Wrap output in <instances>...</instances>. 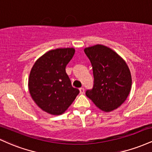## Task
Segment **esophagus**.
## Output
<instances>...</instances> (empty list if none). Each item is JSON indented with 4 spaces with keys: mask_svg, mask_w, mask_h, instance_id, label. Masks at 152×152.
Segmentation results:
<instances>
[{
    "mask_svg": "<svg viewBox=\"0 0 152 152\" xmlns=\"http://www.w3.org/2000/svg\"><path fill=\"white\" fill-rule=\"evenodd\" d=\"M79 91H80V94H84V88H79Z\"/></svg>",
    "mask_w": 152,
    "mask_h": 152,
    "instance_id": "34e87169",
    "label": "esophagus"
}]
</instances>
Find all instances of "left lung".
Instances as JSON below:
<instances>
[{
	"label": "left lung",
	"instance_id": "1",
	"mask_svg": "<svg viewBox=\"0 0 152 152\" xmlns=\"http://www.w3.org/2000/svg\"><path fill=\"white\" fill-rule=\"evenodd\" d=\"M93 68L94 87L86 95L99 109L109 112L126 101L132 88V75L126 61L114 50L97 44L84 48Z\"/></svg>",
	"mask_w": 152,
	"mask_h": 152
}]
</instances>
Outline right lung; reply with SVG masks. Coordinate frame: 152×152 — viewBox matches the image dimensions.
I'll return each mask as SVG.
<instances>
[{"mask_svg":"<svg viewBox=\"0 0 152 152\" xmlns=\"http://www.w3.org/2000/svg\"><path fill=\"white\" fill-rule=\"evenodd\" d=\"M74 53V48L50 50L38 58L31 69L29 93L38 107L48 114H64L79 94L66 72Z\"/></svg>","mask_w":152,"mask_h":152,"instance_id":"1","label":"right lung"}]
</instances>
